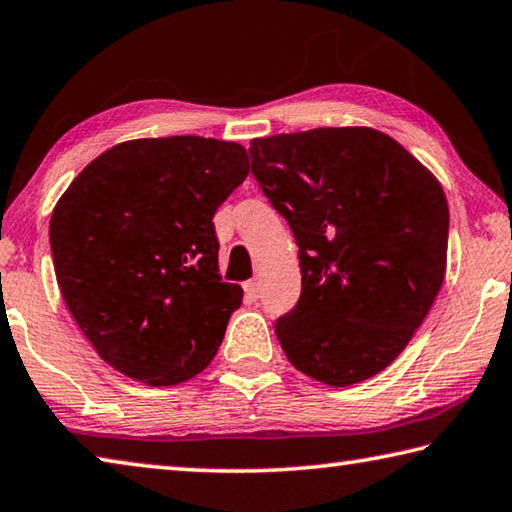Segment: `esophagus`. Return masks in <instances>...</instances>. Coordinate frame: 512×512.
<instances>
[{"label":"esophagus","mask_w":512,"mask_h":512,"mask_svg":"<svg viewBox=\"0 0 512 512\" xmlns=\"http://www.w3.org/2000/svg\"><path fill=\"white\" fill-rule=\"evenodd\" d=\"M245 294H247L249 301H256L258 294H261V283H258L256 279L247 281V283H245Z\"/></svg>","instance_id":"1"}]
</instances>
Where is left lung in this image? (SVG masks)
Returning a JSON list of instances; mask_svg holds the SVG:
<instances>
[{
    "label": "left lung",
    "instance_id": "1",
    "mask_svg": "<svg viewBox=\"0 0 512 512\" xmlns=\"http://www.w3.org/2000/svg\"><path fill=\"white\" fill-rule=\"evenodd\" d=\"M251 173L299 245L301 297L276 321L290 364L328 387L378 375L441 290L443 186L389 134L315 128L249 146Z\"/></svg>",
    "mask_w": 512,
    "mask_h": 512
}]
</instances>
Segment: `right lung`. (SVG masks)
<instances>
[{
	"label": "right lung",
	"instance_id": "right-lung-1",
	"mask_svg": "<svg viewBox=\"0 0 512 512\" xmlns=\"http://www.w3.org/2000/svg\"><path fill=\"white\" fill-rule=\"evenodd\" d=\"M247 173L236 141L132 139L62 193L49 222L58 288L112 369L173 387L211 364L242 303L218 274L213 213Z\"/></svg>",
	"mask_w": 512,
	"mask_h": 512
}]
</instances>
